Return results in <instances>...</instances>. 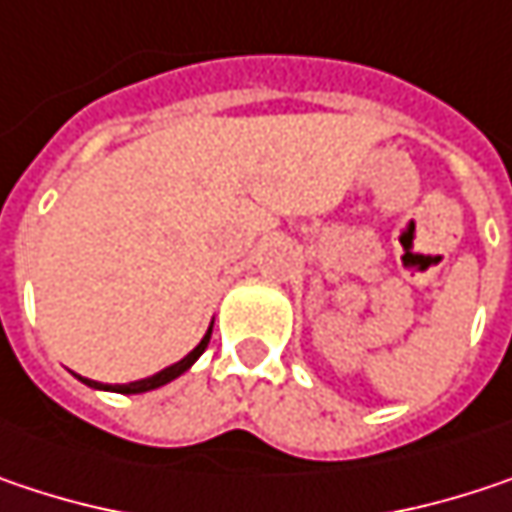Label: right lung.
Here are the masks:
<instances>
[{
    "label": "right lung",
    "instance_id": "right-lung-1",
    "mask_svg": "<svg viewBox=\"0 0 512 512\" xmlns=\"http://www.w3.org/2000/svg\"><path fill=\"white\" fill-rule=\"evenodd\" d=\"M210 331H213V322H210V328L205 331V337L199 340V346L190 351V354H184L178 363H172V366H166L161 372H155V375H149V378H140V381H131V384H99V381H90V378H81L78 375V381L81 384H87V387H93V390H105V393H122V395H137V393H149V390H158L163 384H169V381H175L178 375H184L199 357H202V351L208 349L210 343Z\"/></svg>",
    "mask_w": 512,
    "mask_h": 512
}]
</instances>
